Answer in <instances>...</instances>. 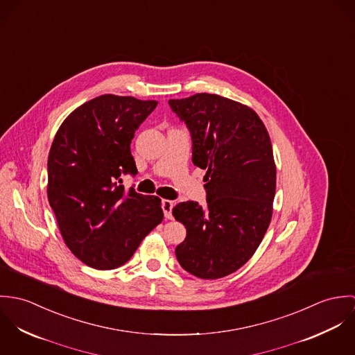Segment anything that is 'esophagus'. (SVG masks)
<instances>
[{"mask_svg": "<svg viewBox=\"0 0 355 355\" xmlns=\"http://www.w3.org/2000/svg\"><path fill=\"white\" fill-rule=\"evenodd\" d=\"M161 206H162L165 218L171 220V218L173 217V216H172V209H173V206H175V202H173V201H169V200H164L162 203H161Z\"/></svg>", "mask_w": 355, "mask_h": 355, "instance_id": "obj_1", "label": "esophagus"}]
</instances>
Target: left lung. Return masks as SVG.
I'll list each match as a JSON object with an SVG mask.
<instances>
[{
    "label": "left lung",
    "mask_w": 355,
    "mask_h": 355,
    "mask_svg": "<svg viewBox=\"0 0 355 355\" xmlns=\"http://www.w3.org/2000/svg\"><path fill=\"white\" fill-rule=\"evenodd\" d=\"M193 139V162L206 169V202L178 203L172 213L187 236L175 253L200 279H220L243 266L272 218L276 165L269 134L252 107L217 94L169 100Z\"/></svg>",
    "instance_id": "left-lung-1"
}]
</instances>
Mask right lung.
I'll return each mask as SVG.
<instances>
[{
	"label": "right lung",
	"instance_id": "add662e5",
	"mask_svg": "<svg viewBox=\"0 0 355 355\" xmlns=\"http://www.w3.org/2000/svg\"><path fill=\"white\" fill-rule=\"evenodd\" d=\"M157 101L103 94L60 125L48 158V200L75 257L100 269L125 263L164 218L161 200L125 190L135 175L131 141Z\"/></svg>",
	"mask_w": 355,
	"mask_h": 355
}]
</instances>
